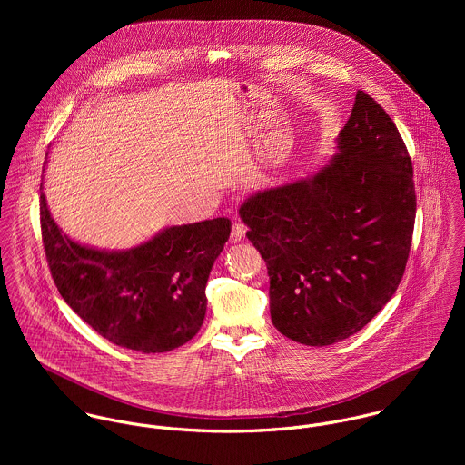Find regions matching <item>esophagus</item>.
<instances>
[{"label":"esophagus","instance_id":"34e87169","mask_svg":"<svg viewBox=\"0 0 465 465\" xmlns=\"http://www.w3.org/2000/svg\"><path fill=\"white\" fill-rule=\"evenodd\" d=\"M243 236H245V225L243 223H240V222H236L234 225H232V231H231V243H240L242 240H243Z\"/></svg>","mask_w":465,"mask_h":465}]
</instances>
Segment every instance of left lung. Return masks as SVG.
<instances>
[{
  "instance_id": "8db88e82",
  "label": "left lung",
  "mask_w": 465,
  "mask_h": 465,
  "mask_svg": "<svg viewBox=\"0 0 465 465\" xmlns=\"http://www.w3.org/2000/svg\"><path fill=\"white\" fill-rule=\"evenodd\" d=\"M315 175L240 207L270 275V317L322 347L367 326L396 293L415 223L413 168L396 124L363 91Z\"/></svg>"
}]
</instances>
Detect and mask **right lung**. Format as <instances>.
Wrapping results in <instances>:
<instances>
[{
    "label": "right lung",
    "mask_w": 465,
    "mask_h": 465,
    "mask_svg": "<svg viewBox=\"0 0 465 465\" xmlns=\"http://www.w3.org/2000/svg\"><path fill=\"white\" fill-rule=\"evenodd\" d=\"M41 231L67 306L109 341L150 354L181 347L199 332L205 284L231 220L173 225L129 251H98L69 240L41 193Z\"/></svg>",
    "instance_id": "1"
}]
</instances>
